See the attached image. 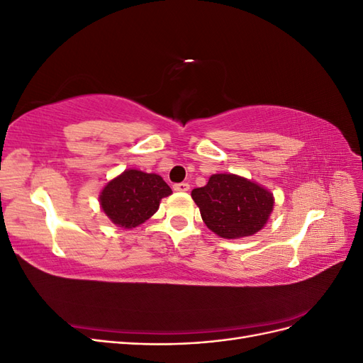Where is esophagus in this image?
Listing matches in <instances>:
<instances>
[{"instance_id": "1", "label": "esophagus", "mask_w": 363, "mask_h": 363, "mask_svg": "<svg viewBox=\"0 0 363 363\" xmlns=\"http://www.w3.org/2000/svg\"><path fill=\"white\" fill-rule=\"evenodd\" d=\"M189 188H191L189 183H186V182L174 184V191H179V192H188Z\"/></svg>"}]
</instances>
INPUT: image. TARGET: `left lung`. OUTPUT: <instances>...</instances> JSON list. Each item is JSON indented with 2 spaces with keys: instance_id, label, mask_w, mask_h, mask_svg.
Wrapping results in <instances>:
<instances>
[{
  "instance_id": "obj_1",
  "label": "left lung",
  "mask_w": 363,
  "mask_h": 363,
  "mask_svg": "<svg viewBox=\"0 0 363 363\" xmlns=\"http://www.w3.org/2000/svg\"><path fill=\"white\" fill-rule=\"evenodd\" d=\"M191 195L200 207L204 224L225 239L257 233L274 206L271 192L233 174H215Z\"/></svg>"
}]
</instances>
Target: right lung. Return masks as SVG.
<instances>
[{
  "mask_svg": "<svg viewBox=\"0 0 363 363\" xmlns=\"http://www.w3.org/2000/svg\"><path fill=\"white\" fill-rule=\"evenodd\" d=\"M172 191L157 174L127 169L106 184L100 195L104 213L123 228H133L155 215Z\"/></svg>",
  "mask_w": 363,
  "mask_h": 363,
  "instance_id": "add662e5",
  "label": "right lung"
}]
</instances>
